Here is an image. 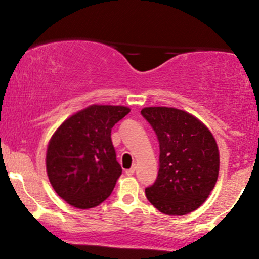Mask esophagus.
<instances>
[{
    "instance_id": "obj_1",
    "label": "esophagus",
    "mask_w": 259,
    "mask_h": 259,
    "mask_svg": "<svg viewBox=\"0 0 259 259\" xmlns=\"http://www.w3.org/2000/svg\"><path fill=\"white\" fill-rule=\"evenodd\" d=\"M135 170H136V165L133 164L132 168L127 169V170H125V174H126V175H133L134 173H135Z\"/></svg>"
}]
</instances>
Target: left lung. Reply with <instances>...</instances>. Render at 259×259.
I'll return each instance as SVG.
<instances>
[{"instance_id": "8db88e82", "label": "left lung", "mask_w": 259, "mask_h": 259, "mask_svg": "<svg viewBox=\"0 0 259 259\" xmlns=\"http://www.w3.org/2000/svg\"><path fill=\"white\" fill-rule=\"evenodd\" d=\"M159 142V170L145 189L159 212L185 215L207 200L219 173V151L212 133L190 113L168 107L141 111Z\"/></svg>"}]
</instances>
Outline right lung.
<instances>
[{
  "label": "right lung",
  "instance_id": "add662e5",
  "mask_svg": "<svg viewBox=\"0 0 259 259\" xmlns=\"http://www.w3.org/2000/svg\"><path fill=\"white\" fill-rule=\"evenodd\" d=\"M130 112L124 106L94 105L62 124L50 140L46 169L59 197L80 209L109 197L121 174L112 127Z\"/></svg>",
  "mask_w": 259,
  "mask_h": 259
}]
</instances>
